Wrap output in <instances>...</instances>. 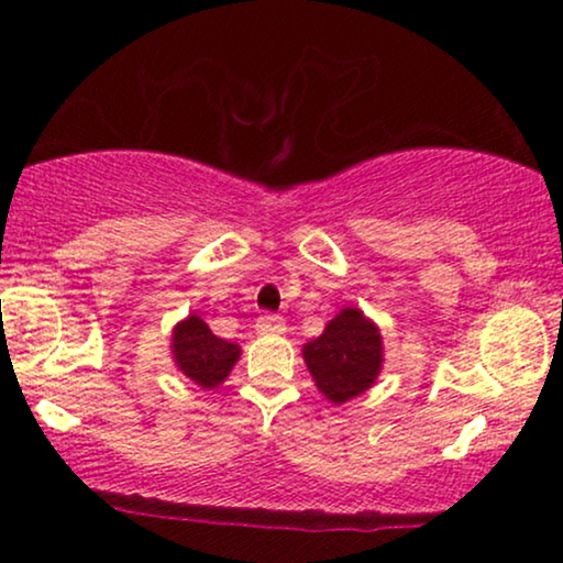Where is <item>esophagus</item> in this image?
Returning a JSON list of instances; mask_svg holds the SVG:
<instances>
[{
  "label": "esophagus",
  "instance_id": "34e87169",
  "mask_svg": "<svg viewBox=\"0 0 563 563\" xmlns=\"http://www.w3.org/2000/svg\"><path fill=\"white\" fill-rule=\"evenodd\" d=\"M286 331V320L275 312H264L256 318V333H283Z\"/></svg>",
  "mask_w": 563,
  "mask_h": 563
}]
</instances>
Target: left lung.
<instances>
[{"label": "left lung", "instance_id": "obj_1", "mask_svg": "<svg viewBox=\"0 0 563 563\" xmlns=\"http://www.w3.org/2000/svg\"><path fill=\"white\" fill-rule=\"evenodd\" d=\"M303 360L318 389L341 405L371 389L378 378L384 363L380 333L360 309H341L320 339L303 346Z\"/></svg>", "mask_w": 563, "mask_h": 563}]
</instances>
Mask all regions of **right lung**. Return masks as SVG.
<instances>
[{
  "label": "right lung",
  "instance_id": "add662e5",
  "mask_svg": "<svg viewBox=\"0 0 563 563\" xmlns=\"http://www.w3.org/2000/svg\"><path fill=\"white\" fill-rule=\"evenodd\" d=\"M174 363L192 384L203 389H217L232 365L238 363L241 349L230 341L217 339L211 328L198 314H190L185 322L174 328Z\"/></svg>",
  "mask_w": 563,
  "mask_h": 563
}]
</instances>
